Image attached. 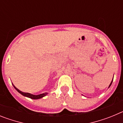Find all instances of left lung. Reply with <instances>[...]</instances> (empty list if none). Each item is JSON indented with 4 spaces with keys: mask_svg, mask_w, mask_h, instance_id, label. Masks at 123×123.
I'll return each mask as SVG.
<instances>
[{
    "mask_svg": "<svg viewBox=\"0 0 123 123\" xmlns=\"http://www.w3.org/2000/svg\"><path fill=\"white\" fill-rule=\"evenodd\" d=\"M112 82H113V80H112V81H111V82L110 84V86H109V87H110V86L111 85V84H112Z\"/></svg>",
    "mask_w": 123,
    "mask_h": 123,
    "instance_id": "left-lung-1",
    "label": "left lung"
}]
</instances>
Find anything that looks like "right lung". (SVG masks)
I'll use <instances>...</instances> for the list:
<instances>
[{
	"label": "right lung",
	"mask_w": 123,
	"mask_h": 123,
	"mask_svg": "<svg viewBox=\"0 0 123 123\" xmlns=\"http://www.w3.org/2000/svg\"><path fill=\"white\" fill-rule=\"evenodd\" d=\"M13 87H15V89L18 91L19 93L21 94V95H24L25 97H29L30 98H32V99H39V98H42L43 97L45 96V95L47 94V93H43V94H39V95H33V94H29V93H27V92H21V91H19V89H18L13 84Z\"/></svg>",
	"instance_id": "add662e5"
}]
</instances>
